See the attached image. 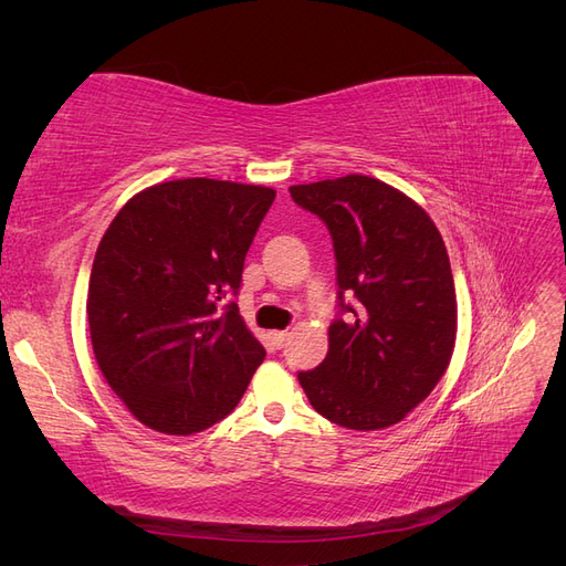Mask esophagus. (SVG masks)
Segmentation results:
<instances>
[{
	"label": "esophagus",
	"mask_w": 566,
	"mask_h": 566,
	"mask_svg": "<svg viewBox=\"0 0 566 566\" xmlns=\"http://www.w3.org/2000/svg\"><path fill=\"white\" fill-rule=\"evenodd\" d=\"M271 339H273V345L281 349V347H285V342L290 339V333L287 331H276V333H271Z\"/></svg>",
	"instance_id": "obj_1"
}]
</instances>
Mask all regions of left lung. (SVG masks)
Returning a JSON list of instances; mask_svg holds the SVG:
<instances>
[{
    "label": "left lung",
    "instance_id": "left-lung-1",
    "mask_svg": "<svg viewBox=\"0 0 566 566\" xmlns=\"http://www.w3.org/2000/svg\"><path fill=\"white\" fill-rule=\"evenodd\" d=\"M333 238L337 318L328 354L297 373L323 418L370 432L406 418L447 373L458 328L447 245L418 202L347 175L290 186Z\"/></svg>",
    "mask_w": 566,
    "mask_h": 566
}]
</instances>
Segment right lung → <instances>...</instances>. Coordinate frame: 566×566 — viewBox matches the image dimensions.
<instances>
[{"mask_svg": "<svg viewBox=\"0 0 566 566\" xmlns=\"http://www.w3.org/2000/svg\"><path fill=\"white\" fill-rule=\"evenodd\" d=\"M273 198L252 184L165 181L101 238L87 295L94 356L150 430L186 437L224 420L264 361L233 297Z\"/></svg>", "mask_w": 566, "mask_h": 566, "instance_id": "add662e5", "label": "right lung"}]
</instances>
